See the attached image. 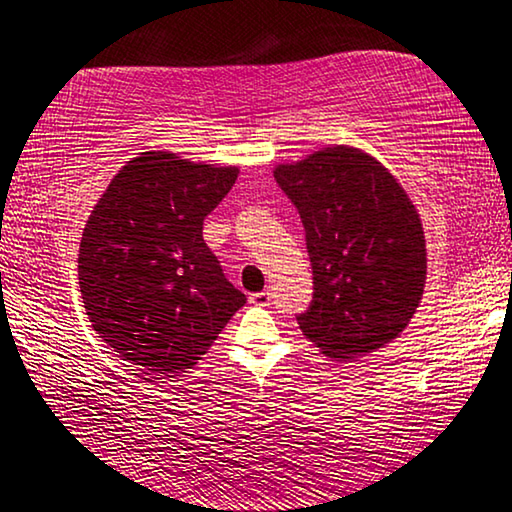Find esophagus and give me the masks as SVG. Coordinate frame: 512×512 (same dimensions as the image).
<instances>
[{
    "label": "esophagus",
    "instance_id": "1",
    "mask_svg": "<svg viewBox=\"0 0 512 512\" xmlns=\"http://www.w3.org/2000/svg\"><path fill=\"white\" fill-rule=\"evenodd\" d=\"M250 305H257V307H268L273 300V293L271 291H259V293H250Z\"/></svg>",
    "mask_w": 512,
    "mask_h": 512
}]
</instances>
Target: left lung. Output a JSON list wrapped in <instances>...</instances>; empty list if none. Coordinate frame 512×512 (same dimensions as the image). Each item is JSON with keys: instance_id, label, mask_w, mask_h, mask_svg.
Wrapping results in <instances>:
<instances>
[{"instance_id": "left-lung-1", "label": "left lung", "mask_w": 512, "mask_h": 512, "mask_svg": "<svg viewBox=\"0 0 512 512\" xmlns=\"http://www.w3.org/2000/svg\"><path fill=\"white\" fill-rule=\"evenodd\" d=\"M273 176L300 214L314 273V296L296 316L302 334L336 361L391 343L427 280L411 198L375 158L350 146L280 164Z\"/></svg>"}]
</instances>
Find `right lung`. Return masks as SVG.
<instances>
[{
  "label": "right lung",
  "instance_id": "add662e5",
  "mask_svg": "<svg viewBox=\"0 0 512 512\" xmlns=\"http://www.w3.org/2000/svg\"><path fill=\"white\" fill-rule=\"evenodd\" d=\"M237 173L142 153L112 178L85 225V311L94 332L146 375L192 368L246 305L203 239L205 216Z\"/></svg>",
  "mask_w": 512,
  "mask_h": 512
}]
</instances>
